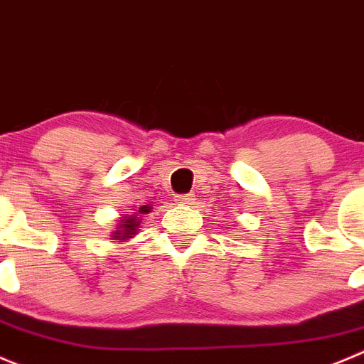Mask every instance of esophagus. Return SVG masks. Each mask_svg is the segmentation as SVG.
Masks as SVG:
<instances>
[{
    "instance_id": "obj_1",
    "label": "esophagus",
    "mask_w": 364,
    "mask_h": 364,
    "mask_svg": "<svg viewBox=\"0 0 364 364\" xmlns=\"http://www.w3.org/2000/svg\"><path fill=\"white\" fill-rule=\"evenodd\" d=\"M193 200H196L193 193H186V196H178V203H181V204H193Z\"/></svg>"
}]
</instances>
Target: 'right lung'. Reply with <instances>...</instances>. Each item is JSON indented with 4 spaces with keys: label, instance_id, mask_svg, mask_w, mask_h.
I'll use <instances>...</instances> for the list:
<instances>
[{
    "label": "right lung",
    "instance_id": "right-lung-1",
    "mask_svg": "<svg viewBox=\"0 0 364 364\" xmlns=\"http://www.w3.org/2000/svg\"><path fill=\"white\" fill-rule=\"evenodd\" d=\"M149 210H151L149 206H142L139 210V213H147ZM139 213L129 215V217H122V222L119 224L117 231L112 232L115 240H128L132 235H136L140 222H142V218L139 217Z\"/></svg>",
    "mask_w": 364,
    "mask_h": 364
}]
</instances>
